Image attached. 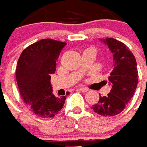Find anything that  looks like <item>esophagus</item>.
Returning a JSON list of instances; mask_svg holds the SVG:
<instances>
[{
    "label": "esophagus",
    "instance_id": "obj_1",
    "mask_svg": "<svg viewBox=\"0 0 147 147\" xmlns=\"http://www.w3.org/2000/svg\"><path fill=\"white\" fill-rule=\"evenodd\" d=\"M79 90H80V91H81V92H88V89L87 88H83V87H80V88H78Z\"/></svg>",
    "mask_w": 147,
    "mask_h": 147
}]
</instances>
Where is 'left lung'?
Segmentation results:
<instances>
[{
    "label": "left lung",
    "instance_id": "left-lung-1",
    "mask_svg": "<svg viewBox=\"0 0 147 147\" xmlns=\"http://www.w3.org/2000/svg\"><path fill=\"white\" fill-rule=\"evenodd\" d=\"M100 41L108 46L113 56V69L108 78L111 89L108 96H100L92 108L101 116H113L125 109L136 92L138 78L137 63L131 51L122 42L113 38Z\"/></svg>",
    "mask_w": 147,
    "mask_h": 147
}]
</instances>
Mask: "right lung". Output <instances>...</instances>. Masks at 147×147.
<instances>
[{"mask_svg":"<svg viewBox=\"0 0 147 147\" xmlns=\"http://www.w3.org/2000/svg\"><path fill=\"white\" fill-rule=\"evenodd\" d=\"M66 45L51 39H42L25 49L18 61L16 78L21 96L33 112L42 118L58 114L65 102L66 96H55L53 93L51 79Z\"/></svg>","mask_w":147,"mask_h":147,"instance_id":"right-lung-1","label":"right lung"}]
</instances>
